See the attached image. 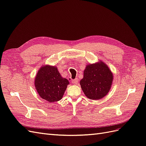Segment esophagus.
I'll return each mask as SVG.
<instances>
[{
    "instance_id": "1",
    "label": "esophagus",
    "mask_w": 146,
    "mask_h": 146,
    "mask_svg": "<svg viewBox=\"0 0 146 146\" xmlns=\"http://www.w3.org/2000/svg\"><path fill=\"white\" fill-rule=\"evenodd\" d=\"M72 83L74 84V85H77L78 83V79L76 78V79H74V80H72Z\"/></svg>"
}]
</instances>
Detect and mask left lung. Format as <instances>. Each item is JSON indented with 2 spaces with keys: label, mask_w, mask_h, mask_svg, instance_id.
Listing matches in <instances>:
<instances>
[{
  "label": "left lung",
  "mask_w": 146,
  "mask_h": 146,
  "mask_svg": "<svg viewBox=\"0 0 146 146\" xmlns=\"http://www.w3.org/2000/svg\"><path fill=\"white\" fill-rule=\"evenodd\" d=\"M113 80L111 71L107 65L101 61L86 66L80 84L87 98L91 100H99L108 93Z\"/></svg>",
  "instance_id": "left-lung-1"
}]
</instances>
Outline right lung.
Listing matches in <instances>:
<instances>
[{"label":"right lung","mask_w":146,"mask_h":146,"mask_svg":"<svg viewBox=\"0 0 146 146\" xmlns=\"http://www.w3.org/2000/svg\"><path fill=\"white\" fill-rule=\"evenodd\" d=\"M69 82L61 76L55 66H43L39 69L35 80V86L39 96L50 102L59 101Z\"/></svg>","instance_id":"1"}]
</instances>
